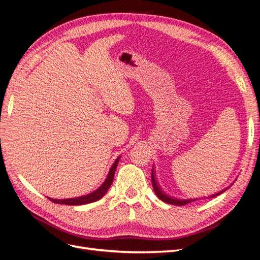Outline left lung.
Listing matches in <instances>:
<instances>
[{
    "label": "left lung",
    "instance_id": "left-lung-1",
    "mask_svg": "<svg viewBox=\"0 0 260 260\" xmlns=\"http://www.w3.org/2000/svg\"><path fill=\"white\" fill-rule=\"evenodd\" d=\"M152 184H153V188H154V191H155V193H156V195H157V198H158L159 200H161V201H162V202H165V203L171 204V205L183 206V205H186V204H188V203H191V202H194V201H198V200H200V199H187V200H181V199L172 198V196H170V195H168V194L165 193V192L161 190V188H160L159 184L157 183V180H156V178H155V171H154V168H152ZM228 187H230V186H228ZM228 187H226V188H224V190H222V191H220V192L216 193V194H212V195L208 196V198H216V196H218L219 194H221V193H223L225 190H228Z\"/></svg>",
    "mask_w": 260,
    "mask_h": 260
}]
</instances>
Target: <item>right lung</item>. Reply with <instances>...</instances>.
<instances>
[{"label": "right lung", "mask_w": 260, "mask_h": 260, "mask_svg": "<svg viewBox=\"0 0 260 260\" xmlns=\"http://www.w3.org/2000/svg\"><path fill=\"white\" fill-rule=\"evenodd\" d=\"M120 156L117 157V159L115 160V162L113 164V166L109 170L107 178L105 179V181L103 182L99 188H96L95 191H93L92 193H89L83 196H79V198H74V199H65V200H55V199H50L48 198L50 201H52L53 203L56 204H64V205H70V206H75V205H85V204H90L93 202H96L100 199L103 198V196L106 194V192L108 191V188L111 187L113 180H114V175L115 171L117 168V165L119 162Z\"/></svg>", "instance_id": "add662e5"}]
</instances>
